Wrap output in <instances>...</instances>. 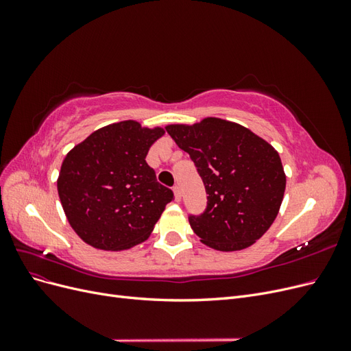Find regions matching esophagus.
Segmentation results:
<instances>
[{
    "label": "esophagus",
    "instance_id": "esophagus-1",
    "mask_svg": "<svg viewBox=\"0 0 351 351\" xmlns=\"http://www.w3.org/2000/svg\"><path fill=\"white\" fill-rule=\"evenodd\" d=\"M174 195H176V199L180 200L182 199V189H180V186H174Z\"/></svg>",
    "mask_w": 351,
    "mask_h": 351
}]
</instances>
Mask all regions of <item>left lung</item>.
Instances as JSON below:
<instances>
[{
    "mask_svg": "<svg viewBox=\"0 0 351 351\" xmlns=\"http://www.w3.org/2000/svg\"><path fill=\"white\" fill-rule=\"evenodd\" d=\"M190 155L206 190V208L189 215L206 246L246 249L271 227L282 202L285 174L278 152L246 127L221 119L165 127Z\"/></svg>",
    "mask_w": 351,
    "mask_h": 351,
    "instance_id": "8db88e82",
    "label": "left lung"
}]
</instances>
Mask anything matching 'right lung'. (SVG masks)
<instances>
[{"label": "right lung", "mask_w": 351, "mask_h": 351, "mask_svg": "<svg viewBox=\"0 0 351 351\" xmlns=\"http://www.w3.org/2000/svg\"><path fill=\"white\" fill-rule=\"evenodd\" d=\"M164 130L121 121L93 132L66 155L57 182L62 209L73 230L102 250L130 249L147 239L171 189L156 182L146 162Z\"/></svg>", "instance_id": "1"}]
</instances>
